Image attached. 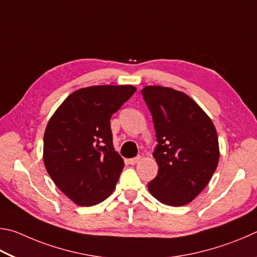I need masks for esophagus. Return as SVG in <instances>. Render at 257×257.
I'll list each match as a JSON object with an SVG mask.
<instances>
[{"label":"esophagus","mask_w":257,"mask_h":257,"mask_svg":"<svg viewBox=\"0 0 257 257\" xmlns=\"http://www.w3.org/2000/svg\"><path fill=\"white\" fill-rule=\"evenodd\" d=\"M140 160H141V157H137V158L128 159V164H130V165H136V164H138Z\"/></svg>","instance_id":"1"}]
</instances>
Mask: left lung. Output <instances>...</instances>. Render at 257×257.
Returning <instances> with one entry per match:
<instances>
[{
	"label": "left lung",
	"instance_id": "left-lung-1",
	"mask_svg": "<svg viewBox=\"0 0 257 257\" xmlns=\"http://www.w3.org/2000/svg\"><path fill=\"white\" fill-rule=\"evenodd\" d=\"M158 141L154 157L158 175L148 184L161 203H190L208 185L219 163L217 130L205 111L178 90L146 85L141 90Z\"/></svg>",
	"mask_w": 257,
	"mask_h": 257
}]
</instances>
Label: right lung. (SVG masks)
<instances>
[{
  "label": "right lung",
  "mask_w": 257,
  "mask_h": 257,
  "mask_svg": "<svg viewBox=\"0 0 257 257\" xmlns=\"http://www.w3.org/2000/svg\"><path fill=\"white\" fill-rule=\"evenodd\" d=\"M136 91L131 84L81 88L49 118L44 134L45 168L75 204H98L114 192L124 160L112 146L109 120Z\"/></svg>",
  "instance_id": "right-lung-1"
}]
</instances>
